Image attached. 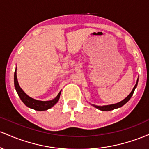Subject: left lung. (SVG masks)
<instances>
[{
  "instance_id": "obj_1",
  "label": "left lung",
  "mask_w": 149,
  "mask_h": 149,
  "mask_svg": "<svg viewBox=\"0 0 149 149\" xmlns=\"http://www.w3.org/2000/svg\"><path fill=\"white\" fill-rule=\"evenodd\" d=\"M138 81H139V78L137 79V80H136V84H135V86H134L132 91H131V93H130L124 100H123L122 101L119 102V103H115V104L107 105V106H96V105H93V104H91V105H92L93 107H95V108H97V109L100 110V111H112V110H114V109H116V108H120V107L124 106L125 103H127L129 100H130V98H131V97L132 96L134 91L135 88H136V86H137Z\"/></svg>"
}]
</instances>
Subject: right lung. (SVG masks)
Instances as JSON below:
<instances>
[{
	"label": "right lung",
	"instance_id": "obj_1",
	"mask_svg": "<svg viewBox=\"0 0 149 149\" xmlns=\"http://www.w3.org/2000/svg\"><path fill=\"white\" fill-rule=\"evenodd\" d=\"M14 84L18 96L20 98L21 101L24 103L25 106H27L28 108H31V109H34L35 111H43L50 109V108H52L54 105H56V103H58V101H59L60 96H61V91H60L59 93L58 94V96H57L56 98L51 100V101H38V100L34 99V98L29 97L27 94L25 93L24 91H23L20 86H19V83H18L17 81V78L16 70L14 74Z\"/></svg>",
	"mask_w": 149,
	"mask_h": 149
}]
</instances>
